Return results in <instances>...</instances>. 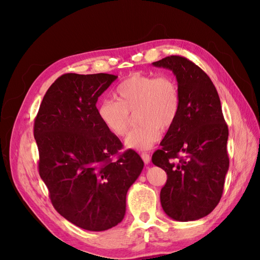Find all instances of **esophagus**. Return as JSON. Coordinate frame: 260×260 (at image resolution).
Returning a JSON list of instances; mask_svg holds the SVG:
<instances>
[{
    "mask_svg": "<svg viewBox=\"0 0 260 260\" xmlns=\"http://www.w3.org/2000/svg\"><path fill=\"white\" fill-rule=\"evenodd\" d=\"M140 157H142L143 161L146 163V165H148V163L150 162V154L147 153V152H143L142 154H140Z\"/></svg>",
    "mask_w": 260,
    "mask_h": 260,
    "instance_id": "1",
    "label": "esophagus"
}]
</instances>
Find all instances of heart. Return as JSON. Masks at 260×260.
I'll use <instances>...</instances> for the list:
<instances>
[{
    "label": "heart",
    "mask_w": 260,
    "mask_h": 260,
    "mask_svg": "<svg viewBox=\"0 0 260 260\" xmlns=\"http://www.w3.org/2000/svg\"><path fill=\"white\" fill-rule=\"evenodd\" d=\"M115 98L100 102L98 116L109 132L122 137L131 126L129 113L137 111V122L142 125L126 137L125 146L129 149H150L162 131L172 127L180 112L179 87L169 76L132 74L117 86Z\"/></svg>",
    "instance_id": "obj_1"
}]
</instances>
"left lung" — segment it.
<instances>
[{
	"label": "left lung",
	"instance_id": "8db88e82",
	"mask_svg": "<svg viewBox=\"0 0 260 260\" xmlns=\"http://www.w3.org/2000/svg\"><path fill=\"white\" fill-rule=\"evenodd\" d=\"M152 65L172 71L181 97L176 121L152 155L153 165L168 175L161 206L176 221L202 219L219 204L229 170V129L219 94L208 75L186 57L167 56Z\"/></svg>",
	"mask_w": 260,
	"mask_h": 260
}]
</instances>
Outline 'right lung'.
I'll return each mask as SVG.
<instances>
[{"instance_id": "1", "label": "right lung", "mask_w": 260, "mask_h": 260, "mask_svg": "<svg viewBox=\"0 0 260 260\" xmlns=\"http://www.w3.org/2000/svg\"><path fill=\"white\" fill-rule=\"evenodd\" d=\"M116 78L64 74L48 89L35 120L39 174L52 205L88 231H106L124 219L126 194L144 168L131 149L112 160L122 143L98 116V98Z\"/></svg>"}]
</instances>
